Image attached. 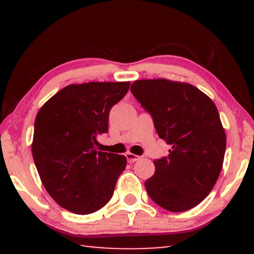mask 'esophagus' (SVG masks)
Here are the masks:
<instances>
[{"mask_svg":"<svg viewBox=\"0 0 254 254\" xmlns=\"http://www.w3.org/2000/svg\"><path fill=\"white\" fill-rule=\"evenodd\" d=\"M126 157H127L128 162H135V161H137V160H139V159L141 158L140 156H136V154H133V153H131V152H127V153L126 154Z\"/></svg>","mask_w":254,"mask_h":254,"instance_id":"esophagus-1","label":"esophagus"}]
</instances>
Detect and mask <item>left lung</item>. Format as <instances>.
<instances>
[{"mask_svg":"<svg viewBox=\"0 0 254 254\" xmlns=\"http://www.w3.org/2000/svg\"><path fill=\"white\" fill-rule=\"evenodd\" d=\"M131 92L171 145L168 156L153 161L156 173L144 183L150 198L175 213L195 207L213 189L224 160L226 136L216 106L179 81L135 80Z\"/></svg>","mask_w":254,"mask_h":254,"instance_id":"left-lung-1","label":"left lung"}]
</instances>
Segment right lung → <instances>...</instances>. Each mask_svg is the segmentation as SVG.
<instances>
[{"instance_id":"1","label":"right lung","mask_w":254,"mask_h":254,"mask_svg":"<svg viewBox=\"0 0 254 254\" xmlns=\"http://www.w3.org/2000/svg\"><path fill=\"white\" fill-rule=\"evenodd\" d=\"M128 81L69 85L45 103L34 121L32 156L46 190L71 213L96 212L113 196L126 169L121 154L97 151L109 114Z\"/></svg>"}]
</instances>
